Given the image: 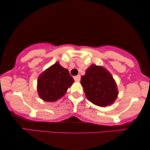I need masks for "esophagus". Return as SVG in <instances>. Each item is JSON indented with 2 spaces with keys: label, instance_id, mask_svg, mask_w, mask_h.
<instances>
[{
  "label": "esophagus",
  "instance_id": "1",
  "mask_svg": "<svg viewBox=\"0 0 150 150\" xmlns=\"http://www.w3.org/2000/svg\"><path fill=\"white\" fill-rule=\"evenodd\" d=\"M80 79H81V77H80V75H79L74 77V79H75V81H77V82H79V81H80Z\"/></svg>",
  "mask_w": 150,
  "mask_h": 150
}]
</instances>
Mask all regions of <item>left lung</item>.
Listing matches in <instances>:
<instances>
[{
	"mask_svg": "<svg viewBox=\"0 0 150 150\" xmlns=\"http://www.w3.org/2000/svg\"><path fill=\"white\" fill-rule=\"evenodd\" d=\"M81 84L89 101L101 107L113 104L117 98L116 82L104 66L92 64L81 76Z\"/></svg>",
	"mask_w": 150,
	"mask_h": 150,
	"instance_id": "left-lung-1",
	"label": "left lung"
}]
</instances>
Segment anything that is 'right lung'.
Segmentation results:
<instances>
[{
	"instance_id": "1",
	"label": "right lung",
	"mask_w": 150,
	"mask_h": 150,
	"mask_svg": "<svg viewBox=\"0 0 150 150\" xmlns=\"http://www.w3.org/2000/svg\"><path fill=\"white\" fill-rule=\"evenodd\" d=\"M73 82L69 71L56 62L39 75L38 95L43 101L55 102L63 97Z\"/></svg>"
}]
</instances>
